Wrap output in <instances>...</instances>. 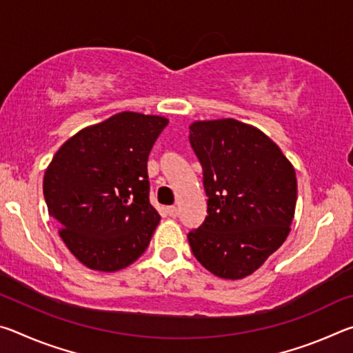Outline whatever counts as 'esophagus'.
<instances>
[{
    "label": "esophagus",
    "mask_w": 353,
    "mask_h": 353,
    "mask_svg": "<svg viewBox=\"0 0 353 353\" xmlns=\"http://www.w3.org/2000/svg\"><path fill=\"white\" fill-rule=\"evenodd\" d=\"M166 213H168L171 218H176V216H177V213H179V210H177V207L172 205V207H168V208H166Z\"/></svg>",
    "instance_id": "esophagus-1"
}]
</instances>
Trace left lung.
<instances>
[{
	"label": "left lung",
	"instance_id": "obj_1",
	"mask_svg": "<svg viewBox=\"0 0 353 353\" xmlns=\"http://www.w3.org/2000/svg\"><path fill=\"white\" fill-rule=\"evenodd\" d=\"M188 139L208 198L204 223L188 234L191 252L221 279L250 276L290 234L296 171L270 137L236 119L194 121Z\"/></svg>",
	"mask_w": 353,
	"mask_h": 353
}]
</instances>
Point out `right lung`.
Masks as SVG:
<instances>
[{"mask_svg": "<svg viewBox=\"0 0 353 353\" xmlns=\"http://www.w3.org/2000/svg\"><path fill=\"white\" fill-rule=\"evenodd\" d=\"M168 119L117 113L59 148L43 196L59 235L82 265L115 272L139 259L160 221L149 204L148 157Z\"/></svg>", "mask_w": 353, "mask_h": 353, "instance_id": "obj_1", "label": "right lung"}]
</instances>
